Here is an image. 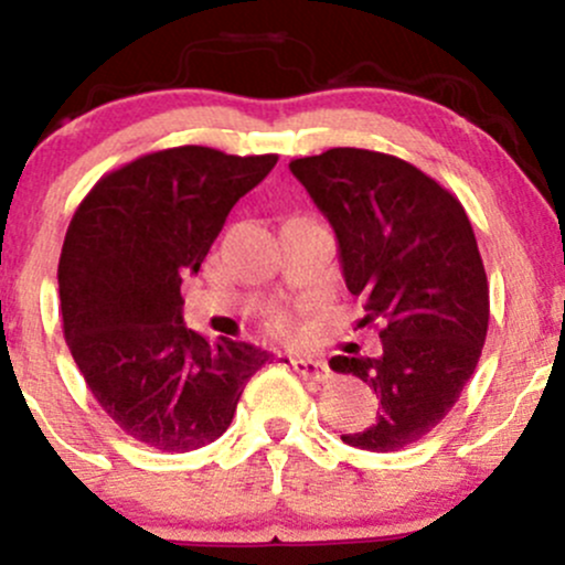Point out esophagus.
Masks as SVG:
<instances>
[{
    "mask_svg": "<svg viewBox=\"0 0 565 565\" xmlns=\"http://www.w3.org/2000/svg\"><path fill=\"white\" fill-rule=\"evenodd\" d=\"M291 366H295V372L300 374L302 380H313V382H327L332 377V372H329V364L323 359H310V355H297V359H291Z\"/></svg>",
    "mask_w": 565,
    "mask_h": 565,
    "instance_id": "esophagus-1",
    "label": "esophagus"
}]
</instances>
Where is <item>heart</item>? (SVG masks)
Wrapping results in <instances>:
<instances>
[{"label":"heart","instance_id":"heart-1","mask_svg":"<svg viewBox=\"0 0 565 565\" xmlns=\"http://www.w3.org/2000/svg\"><path fill=\"white\" fill-rule=\"evenodd\" d=\"M268 327L274 329L276 334H287L289 329H291V321H289V316L284 313V310H270V313H268Z\"/></svg>","mask_w":565,"mask_h":565}]
</instances>
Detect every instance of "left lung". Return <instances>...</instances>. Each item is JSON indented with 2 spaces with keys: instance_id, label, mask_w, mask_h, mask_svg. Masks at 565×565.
I'll use <instances>...</instances> for the list:
<instances>
[{
  "instance_id": "left-lung-1",
  "label": "left lung",
  "mask_w": 565,
  "mask_h": 565,
  "mask_svg": "<svg viewBox=\"0 0 565 565\" xmlns=\"http://www.w3.org/2000/svg\"><path fill=\"white\" fill-rule=\"evenodd\" d=\"M340 242L342 276L364 297L361 327L382 323L380 355H334L364 380L377 419L342 436L366 451L417 444L459 401L489 329V281L459 199L408 161L366 148L291 159Z\"/></svg>"
}]
</instances>
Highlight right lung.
Instances as JSON below:
<instances>
[{"label": "right lung", "instance_id": "obj_1", "mask_svg": "<svg viewBox=\"0 0 565 565\" xmlns=\"http://www.w3.org/2000/svg\"><path fill=\"white\" fill-rule=\"evenodd\" d=\"M276 161L164 148L103 174L71 217L57 263L63 334L103 412L151 449L183 454L223 436L270 359L188 329L180 284Z\"/></svg>", "mask_w": 565, "mask_h": 565}]
</instances>
